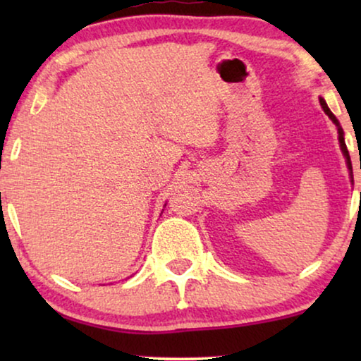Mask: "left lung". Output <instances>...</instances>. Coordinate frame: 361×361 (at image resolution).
Segmentation results:
<instances>
[{
    "instance_id": "obj_1",
    "label": "left lung",
    "mask_w": 361,
    "mask_h": 361,
    "mask_svg": "<svg viewBox=\"0 0 361 361\" xmlns=\"http://www.w3.org/2000/svg\"><path fill=\"white\" fill-rule=\"evenodd\" d=\"M320 102V106H322V110L325 111V115H327L330 120H332L335 123V126H337V131H338V141H340V147H342V152L345 156V159H347V166H348V171H350V176H352V182H353V172H352V161H350V154H348V149H347V145H345V137H343V130L342 126H340V123L337 118H335V115L332 111H330V108L327 106V103H325L324 98H319Z\"/></svg>"
}]
</instances>
